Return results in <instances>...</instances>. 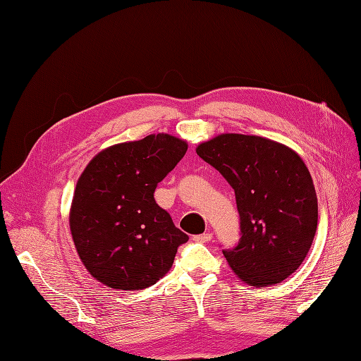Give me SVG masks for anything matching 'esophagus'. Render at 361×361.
<instances>
[{"label":"esophagus","mask_w":361,"mask_h":361,"mask_svg":"<svg viewBox=\"0 0 361 361\" xmlns=\"http://www.w3.org/2000/svg\"><path fill=\"white\" fill-rule=\"evenodd\" d=\"M192 239L195 243H209L212 239V233L206 232V233H202V235H195Z\"/></svg>","instance_id":"esophagus-1"}]
</instances>
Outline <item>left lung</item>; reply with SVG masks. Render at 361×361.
Instances as JSON below:
<instances>
[{"label":"left lung","instance_id":"1","mask_svg":"<svg viewBox=\"0 0 361 361\" xmlns=\"http://www.w3.org/2000/svg\"><path fill=\"white\" fill-rule=\"evenodd\" d=\"M197 155L235 190L241 238L223 255L250 286L277 285L298 269L318 226V199L304 161L276 141L218 135Z\"/></svg>","mask_w":361,"mask_h":361}]
</instances>
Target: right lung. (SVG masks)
Wrapping results in <instances>:
<instances>
[{
  "instance_id": "add662e5",
  "label": "right lung",
  "mask_w": 361,
  "mask_h": 361,
  "mask_svg": "<svg viewBox=\"0 0 361 361\" xmlns=\"http://www.w3.org/2000/svg\"><path fill=\"white\" fill-rule=\"evenodd\" d=\"M187 149L169 134L147 135L102 150L82 171L71 232L84 267L105 286L140 290L155 285L188 241L154 197Z\"/></svg>"
}]
</instances>
